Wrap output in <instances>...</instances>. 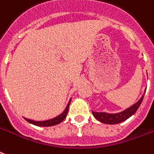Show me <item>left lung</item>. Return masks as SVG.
I'll return each mask as SVG.
<instances>
[{"mask_svg":"<svg viewBox=\"0 0 154 154\" xmlns=\"http://www.w3.org/2000/svg\"><path fill=\"white\" fill-rule=\"evenodd\" d=\"M144 95L141 97V98L137 102L136 104L132 106L131 107L126 109L125 111H122L120 113L117 114H107L104 112H96V111H92L93 116L95 117L98 121L102 122L103 124H119L123 121H125L129 117H131L132 115L136 113L137 109L139 108L141 103H142Z\"/></svg>","mask_w":154,"mask_h":154,"instance_id":"1","label":"left lung"}]
</instances>
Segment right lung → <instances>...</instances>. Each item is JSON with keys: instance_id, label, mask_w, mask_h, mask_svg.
<instances>
[{"instance_id": "right-lung-1", "label": "right lung", "mask_w": 154, "mask_h": 154, "mask_svg": "<svg viewBox=\"0 0 154 154\" xmlns=\"http://www.w3.org/2000/svg\"><path fill=\"white\" fill-rule=\"evenodd\" d=\"M70 102L71 100L69 101L68 105H67L66 108L64 110V111L62 114H60V116L54 118V119H48V120H46V121H34V120H31V119H28L26 118H25V119L27 122H29L30 124H32L34 125H36V126L39 127H50V126H54V125H56V124H60L63 120H64L67 116V113H68V111H69V104H70Z\"/></svg>"}]
</instances>
